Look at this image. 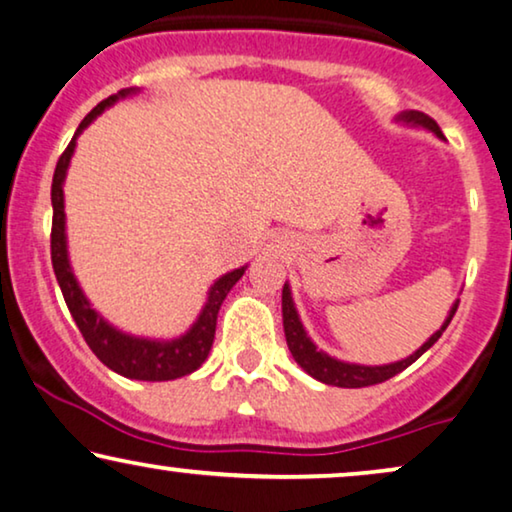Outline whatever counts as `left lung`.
Wrapping results in <instances>:
<instances>
[{
  "instance_id": "8db88e82",
  "label": "left lung",
  "mask_w": 512,
  "mask_h": 512,
  "mask_svg": "<svg viewBox=\"0 0 512 512\" xmlns=\"http://www.w3.org/2000/svg\"><path fill=\"white\" fill-rule=\"evenodd\" d=\"M398 118H401V121H405V123L422 125V128H429L431 132H436L438 137H443V132H440L438 123L433 121L431 116H426L424 111H405V114H401ZM457 307H459V300L454 303V307L450 310V317L445 319V324L440 326V331L433 333L431 338L426 340L415 354L408 356V359L389 363V366H356V363H345V361L331 359V356L319 352V349L314 347V342L307 338L305 328H303V324H300L296 307H293L289 284H284V289H282L284 335H286V345H289L293 359H296L298 366L303 368L305 373H310L314 380H319L324 384H333V387H345V389H361V387H370V384L387 382L389 377H394V375L401 373V370L412 366V363H415L419 356H422L426 349H429L433 342H436L440 335H443L445 328L450 326V321L454 317V312H457Z\"/></svg>"
}]
</instances>
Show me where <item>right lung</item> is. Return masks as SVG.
<instances>
[{"instance_id": "right-lung-1", "label": "right lung", "mask_w": 512, "mask_h": 512, "mask_svg": "<svg viewBox=\"0 0 512 512\" xmlns=\"http://www.w3.org/2000/svg\"><path fill=\"white\" fill-rule=\"evenodd\" d=\"M130 90H121L118 95H111L107 100H102L90 114L83 118L79 130L74 132L72 142L67 144V149L62 151V156L55 165L53 174V186H51V202H53V226H51V261L55 277L65 296V303L72 312V317L79 326L83 340L88 342V347L93 349V354L100 359L104 366L114 370V373L130 377V380H144V382H165V380H177V377L191 375L193 370L202 366V361L207 359L209 349H212L214 333H216V317H219V307L223 298L228 296V291L233 289L237 279L244 275V268L228 272L221 279H216L212 291H209L207 305L202 314L195 321L191 331L172 342H156V340H144V338H132L116 328H111L100 314H97L90 303L83 296L79 284L72 275L67 261V240H65V198H62V181H65V172L72 160L76 137L81 135V130L86 125L93 123L95 116H100L104 107L114 104L118 97H125Z\"/></svg>"}]
</instances>
